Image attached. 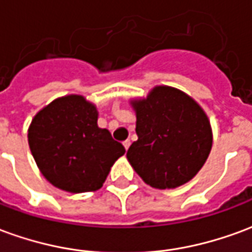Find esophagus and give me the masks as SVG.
<instances>
[{
  "label": "esophagus",
  "mask_w": 252,
  "mask_h": 252,
  "mask_svg": "<svg viewBox=\"0 0 252 252\" xmlns=\"http://www.w3.org/2000/svg\"><path fill=\"white\" fill-rule=\"evenodd\" d=\"M123 144H124L126 150H128V148H129V146H131V140H126V142H123Z\"/></svg>",
  "instance_id": "esophagus-1"
}]
</instances>
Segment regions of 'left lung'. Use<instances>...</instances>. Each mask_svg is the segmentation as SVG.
<instances>
[{"label": "left lung", "mask_w": 252, "mask_h": 252, "mask_svg": "<svg viewBox=\"0 0 252 252\" xmlns=\"http://www.w3.org/2000/svg\"><path fill=\"white\" fill-rule=\"evenodd\" d=\"M132 105L137 119V140L126 153L132 167L155 189L189 182L212 148L211 124L200 105L169 86H157Z\"/></svg>", "instance_id": "8db88e82"}]
</instances>
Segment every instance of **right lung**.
<instances>
[{
    "label": "right lung",
    "instance_id": "add662e5",
    "mask_svg": "<svg viewBox=\"0 0 252 252\" xmlns=\"http://www.w3.org/2000/svg\"><path fill=\"white\" fill-rule=\"evenodd\" d=\"M97 109L82 95L52 101L37 113L28 143L41 174L70 193L98 190L126 148L97 126Z\"/></svg>",
    "mask_w": 252,
    "mask_h": 252
}]
</instances>
